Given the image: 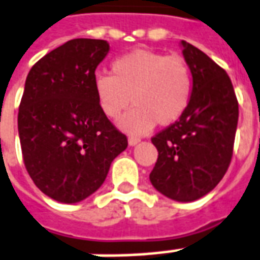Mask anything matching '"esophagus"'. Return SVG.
<instances>
[{
    "label": "esophagus",
    "mask_w": 260,
    "mask_h": 260,
    "mask_svg": "<svg viewBox=\"0 0 260 260\" xmlns=\"http://www.w3.org/2000/svg\"><path fill=\"white\" fill-rule=\"evenodd\" d=\"M139 141H141V139L136 138V136H129V138H128V143H129L131 146H135L136 143H139Z\"/></svg>",
    "instance_id": "34e87169"
}]
</instances>
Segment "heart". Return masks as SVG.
<instances>
[{"label":"heart","instance_id":"1","mask_svg":"<svg viewBox=\"0 0 260 260\" xmlns=\"http://www.w3.org/2000/svg\"><path fill=\"white\" fill-rule=\"evenodd\" d=\"M193 72L184 57L155 50H134L111 63V74H97L92 88L100 110L110 119L135 105L122 119V129L145 134L155 124L177 122L193 97Z\"/></svg>","mask_w":260,"mask_h":260}]
</instances>
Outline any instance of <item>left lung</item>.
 <instances>
[{
    "label": "left lung",
    "mask_w": 260,
    "mask_h": 260,
    "mask_svg": "<svg viewBox=\"0 0 260 260\" xmlns=\"http://www.w3.org/2000/svg\"><path fill=\"white\" fill-rule=\"evenodd\" d=\"M181 46L193 72V97L177 122L152 138L159 155L149 179L169 199L194 201L210 193L230 168L239 111L224 69L186 41Z\"/></svg>",
    "instance_id": "obj_1"
}]
</instances>
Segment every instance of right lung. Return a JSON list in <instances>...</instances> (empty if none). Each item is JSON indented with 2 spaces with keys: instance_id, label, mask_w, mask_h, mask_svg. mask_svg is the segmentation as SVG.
<instances>
[{
  "instance_id": "1",
  "label": "right lung",
  "mask_w": 260,
  "mask_h": 260,
  "mask_svg": "<svg viewBox=\"0 0 260 260\" xmlns=\"http://www.w3.org/2000/svg\"><path fill=\"white\" fill-rule=\"evenodd\" d=\"M107 41L72 39L30 69L18 112L25 168L42 193L73 204L104 183L126 136L100 110L92 80Z\"/></svg>"
}]
</instances>
